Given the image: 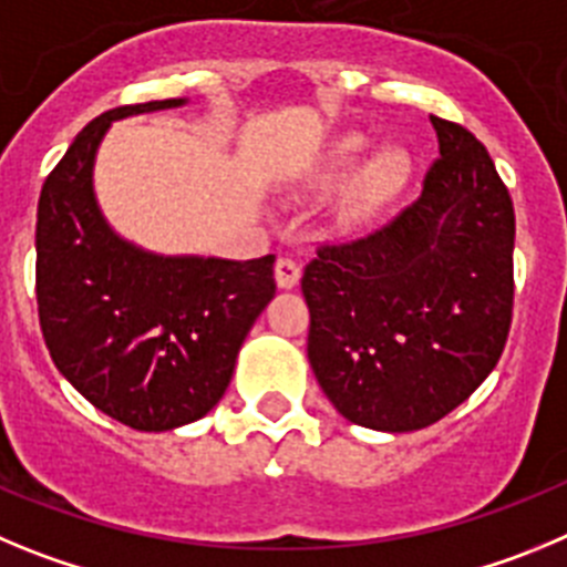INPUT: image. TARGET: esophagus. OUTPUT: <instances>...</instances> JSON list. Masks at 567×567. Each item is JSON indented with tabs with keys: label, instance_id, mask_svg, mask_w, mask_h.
<instances>
[{
	"label": "esophagus",
	"instance_id": "34e87169",
	"mask_svg": "<svg viewBox=\"0 0 567 567\" xmlns=\"http://www.w3.org/2000/svg\"><path fill=\"white\" fill-rule=\"evenodd\" d=\"M274 277H277L279 288L290 290L299 285V279H302V268H299V262H293L290 257H279L277 268H274Z\"/></svg>",
	"mask_w": 567,
	"mask_h": 567
}]
</instances>
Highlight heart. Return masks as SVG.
<instances>
[{
  "label": "heart",
  "instance_id": "1",
  "mask_svg": "<svg viewBox=\"0 0 567 567\" xmlns=\"http://www.w3.org/2000/svg\"><path fill=\"white\" fill-rule=\"evenodd\" d=\"M364 150H367L364 137H355V135L341 137L339 144H336L333 155H330L324 177H328L330 183L350 181L353 172L359 169ZM404 177H406V157L395 150L381 152V155H375L370 163H367L364 175H361V192L370 197L390 195L392 188L404 183Z\"/></svg>",
  "mask_w": 567,
  "mask_h": 567
}]
</instances>
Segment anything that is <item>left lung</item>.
<instances>
[{
	"label": "left lung",
	"instance_id": "1",
	"mask_svg": "<svg viewBox=\"0 0 567 567\" xmlns=\"http://www.w3.org/2000/svg\"><path fill=\"white\" fill-rule=\"evenodd\" d=\"M437 157L412 206L321 246L302 277L308 359L350 423L415 432L499 361L514 305V206L486 146L432 115Z\"/></svg>",
	"mask_w": 567,
	"mask_h": 567
}]
</instances>
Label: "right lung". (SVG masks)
<instances>
[{
    "label": "right lung",
    "instance_id": "add662e5",
    "mask_svg": "<svg viewBox=\"0 0 567 567\" xmlns=\"http://www.w3.org/2000/svg\"><path fill=\"white\" fill-rule=\"evenodd\" d=\"M188 99L110 110L50 172L35 214V299L59 372L104 415L137 432L212 412L248 330L277 293L274 254L163 257L112 231L95 200V155L112 121Z\"/></svg>",
    "mask_w": 567,
    "mask_h": 567
}]
</instances>
